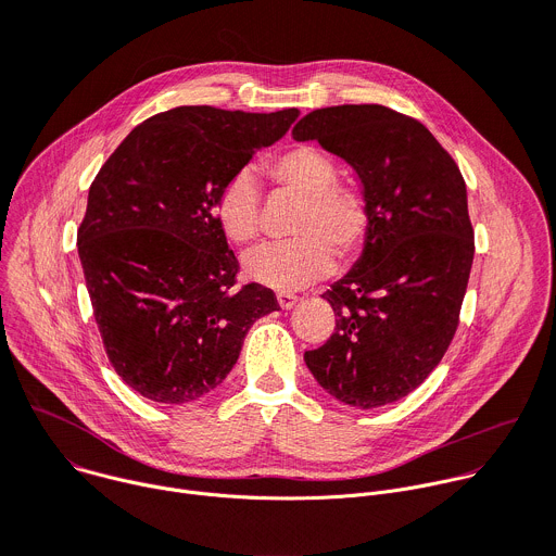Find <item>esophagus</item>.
Masks as SVG:
<instances>
[{
	"label": "esophagus",
	"instance_id": "esophagus-1",
	"mask_svg": "<svg viewBox=\"0 0 556 556\" xmlns=\"http://www.w3.org/2000/svg\"><path fill=\"white\" fill-rule=\"evenodd\" d=\"M296 301H299L296 294H290V292H279V294H277V303H279L281 309H290Z\"/></svg>",
	"mask_w": 556,
	"mask_h": 556
}]
</instances>
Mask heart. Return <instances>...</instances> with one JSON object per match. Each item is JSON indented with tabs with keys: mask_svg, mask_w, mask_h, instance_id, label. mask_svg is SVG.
Instances as JSON below:
<instances>
[{
	"mask_svg": "<svg viewBox=\"0 0 556 556\" xmlns=\"http://www.w3.org/2000/svg\"><path fill=\"white\" fill-rule=\"evenodd\" d=\"M268 178L296 195L288 242L266 244L247 255V275L273 290L292 292L319 281L334 270V260L354 264L371 232L367 193L339 180L332 157L312 144H294L270 157ZM215 219L232 244H251L262 228V193L249 169L235 172L215 198Z\"/></svg>",
	"mask_w": 556,
	"mask_h": 556,
	"instance_id": "1",
	"label": "heart"
}]
</instances>
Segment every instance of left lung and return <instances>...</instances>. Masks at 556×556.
I'll list each match as a JSON object with an SVG mask.
<instances>
[{"instance_id": "8db88e82", "label": "left lung", "mask_w": 556, "mask_h": 556, "mask_svg": "<svg viewBox=\"0 0 556 556\" xmlns=\"http://www.w3.org/2000/svg\"><path fill=\"white\" fill-rule=\"evenodd\" d=\"M292 138L319 140L352 165L374 215L361 260L324 292L337 328L305 365L350 407L401 401L438 367L459 324L475 253L464 178L420 121L384 105L314 110Z\"/></svg>"}]
</instances>
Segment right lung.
<instances>
[{
    "label": "right lung",
    "instance_id": "1",
    "mask_svg": "<svg viewBox=\"0 0 556 556\" xmlns=\"http://www.w3.org/2000/svg\"><path fill=\"white\" fill-rule=\"evenodd\" d=\"M296 116L174 108L134 127L97 174L78 257L105 354L144 399L200 401L240 358L251 326L279 307L262 283L235 290L240 264L215 198Z\"/></svg>",
    "mask_w": 556,
    "mask_h": 556
}]
</instances>
